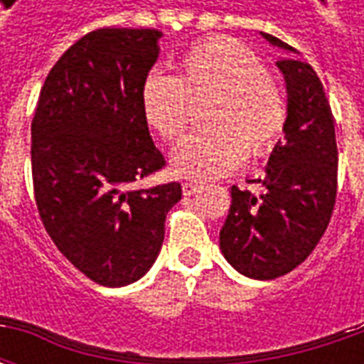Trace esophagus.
Masks as SVG:
<instances>
[{
    "instance_id": "obj_1",
    "label": "esophagus",
    "mask_w": 364,
    "mask_h": 364,
    "mask_svg": "<svg viewBox=\"0 0 364 364\" xmlns=\"http://www.w3.org/2000/svg\"><path fill=\"white\" fill-rule=\"evenodd\" d=\"M181 189H183V195L191 197V195H195V193L200 189V185H198V183H195V181H183Z\"/></svg>"
}]
</instances>
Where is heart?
<instances>
[{
	"instance_id": "obj_1",
	"label": "heart",
	"mask_w": 364,
	"mask_h": 364,
	"mask_svg": "<svg viewBox=\"0 0 364 364\" xmlns=\"http://www.w3.org/2000/svg\"><path fill=\"white\" fill-rule=\"evenodd\" d=\"M206 99V124L177 144L171 167L191 179H216L244 158L273 151L287 127V95L281 82L244 43L213 36L193 44L177 60V77L151 72L140 87V111L151 132L164 140L181 134L189 101Z\"/></svg>"
}]
</instances>
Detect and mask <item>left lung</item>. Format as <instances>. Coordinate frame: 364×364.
Segmentation results:
<instances>
[{"label":"left lung","mask_w":364,"mask_h":364,"mask_svg":"<svg viewBox=\"0 0 364 364\" xmlns=\"http://www.w3.org/2000/svg\"><path fill=\"white\" fill-rule=\"evenodd\" d=\"M284 50L292 46L263 33ZM277 66L289 93L284 140L265 167L261 195L232 185L220 250L245 277L269 281L296 269L314 252L331 220L337 195L336 120L310 64L282 58Z\"/></svg>","instance_id":"8db88e82"}]
</instances>
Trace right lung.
<instances>
[{"label":"right lung","mask_w":364,"mask_h":364,"mask_svg":"<svg viewBox=\"0 0 364 364\" xmlns=\"http://www.w3.org/2000/svg\"><path fill=\"white\" fill-rule=\"evenodd\" d=\"M156 28H95L46 75L31 122L38 216L60 253L103 287L148 273L181 200L177 181L132 189L166 167L140 111Z\"/></svg>","instance_id":"obj_1"}]
</instances>
